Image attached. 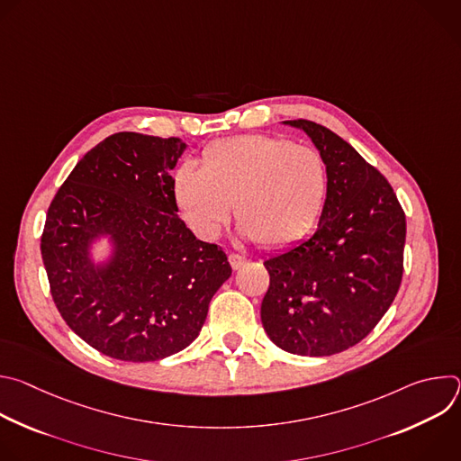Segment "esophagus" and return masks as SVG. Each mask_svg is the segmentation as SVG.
<instances>
[{"label":"esophagus","mask_w":461,"mask_h":461,"mask_svg":"<svg viewBox=\"0 0 461 461\" xmlns=\"http://www.w3.org/2000/svg\"><path fill=\"white\" fill-rule=\"evenodd\" d=\"M228 260H230V267H231L233 270H240L242 267L248 265V258L242 257V255H237V253H230V255H228Z\"/></svg>","instance_id":"obj_1"}]
</instances>
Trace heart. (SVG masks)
<instances>
[{"instance_id": "obj_1", "label": "heart", "mask_w": 461, "mask_h": 461, "mask_svg": "<svg viewBox=\"0 0 461 461\" xmlns=\"http://www.w3.org/2000/svg\"><path fill=\"white\" fill-rule=\"evenodd\" d=\"M326 191L319 151L268 135L221 140L206 149L203 167L185 160L173 178L176 208L194 235L217 237L233 206L240 233L268 249L288 248L310 231Z\"/></svg>"}]
</instances>
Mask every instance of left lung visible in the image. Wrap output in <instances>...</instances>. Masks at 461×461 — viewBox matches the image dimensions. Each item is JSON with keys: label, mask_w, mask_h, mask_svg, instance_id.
Returning a JSON list of instances; mask_svg holds the SVG:
<instances>
[{"label": "left lung", "mask_w": 461, "mask_h": 461, "mask_svg": "<svg viewBox=\"0 0 461 461\" xmlns=\"http://www.w3.org/2000/svg\"><path fill=\"white\" fill-rule=\"evenodd\" d=\"M283 123L310 137L328 191L315 233L265 258L270 288L260 321L290 354L332 356L365 339L396 297L405 213L386 178L334 131L310 120Z\"/></svg>", "instance_id": "left-lung-1"}]
</instances>
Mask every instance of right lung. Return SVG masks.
I'll return each instance as SVG.
<instances>
[{
    "instance_id": "obj_1",
    "label": "right lung",
    "mask_w": 461,
    "mask_h": 461,
    "mask_svg": "<svg viewBox=\"0 0 461 461\" xmlns=\"http://www.w3.org/2000/svg\"><path fill=\"white\" fill-rule=\"evenodd\" d=\"M185 148L178 139L111 135L49 206L41 257L54 304L104 356L146 363L184 350L231 276L226 253L178 217L169 173ZM102 240L108 253L96 259Z\"/></svg>"
}]
</instances>
